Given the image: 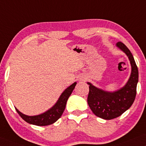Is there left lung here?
<instances>
[{
  "label": "left lung",
  "instance_id": "obj_1",
  "mask_svg": "<svg viewBox=\"0 0 146 146\" xmlns=\"http://www.w3.org/2000/svg\"><path fill=\"white\" fill-rule=\"evenodd\" d=\"M116 47L124 52L130 61L131 72L128 81L120 89L108 91L88 82L89 93L87 102L93 114L105 120H111L123 114L133 104L136 96L139 72L132 53L125 44L118 42Z\"/></svg>",
  "mask_w": 146,
  "mask_h": 146
}]
</instances>
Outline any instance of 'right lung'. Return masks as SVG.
<instances>
[{"label": "right lung", "instance_id": "1", "mask_svg": "<svg viewBox=\"0 0 146 146\" xmlns=\"http://www.w3.org/2000/svg\"><path fill=\"white\" fill-rule=\"evenodd\" d=\"M76 83V82H74L73 84L66 88L59 96L56 103L54 104L51 108L42 114L35 115V116H28L21 113L15 108L16 111L25 121L31 125L36 126H47L51 125L55 123L62 116L68 98L72 93Z\"/></svg>", "mask_w": 146, "mask_h": 146}]
</instances>
